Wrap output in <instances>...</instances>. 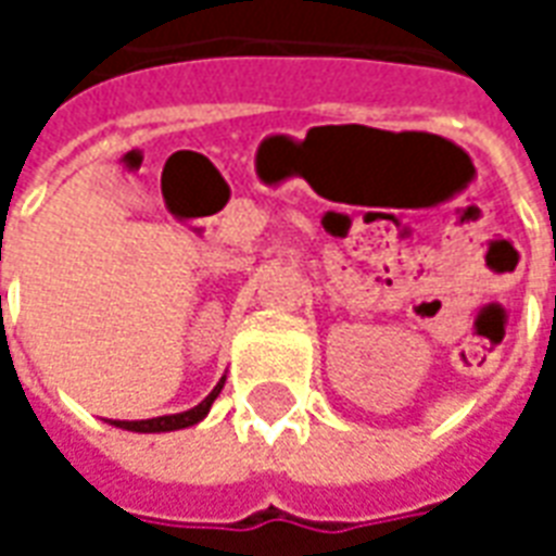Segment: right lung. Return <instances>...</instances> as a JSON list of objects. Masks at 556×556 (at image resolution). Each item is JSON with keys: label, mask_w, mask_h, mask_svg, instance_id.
<instances>
[{"label": "right lung", "mask_w": 556, "mask_h": 556, "mask_svg": "<svg viewBox=\"0 0 556 556\" xmlns=\"http://www.w3.org/2000/svg\"><path fill=\"white\" fill-rule=\"evenodd\" d=\"M223 381H226V378H223ZM223 381L211 390V396H207L205 402H199L195 408L184 410V414H169V417H154V419H115V426L127 431H175V429H187V426H195L199 419H205V414L211 410V405H214V399L219 396Z\"/></svg>", "instance_id": "1"}]
</instances>
